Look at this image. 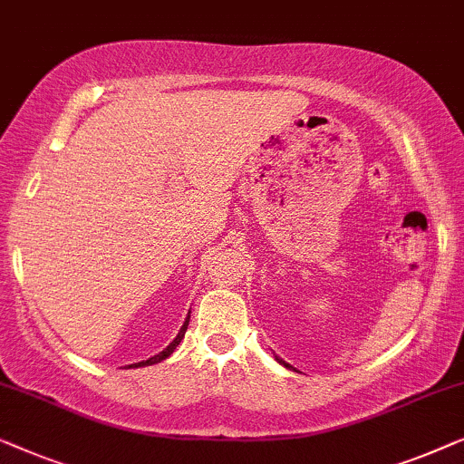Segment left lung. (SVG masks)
Instances as JSON below:
<instances>
[{
	"mask_svg": "<svg viewBox=\"0 0 464 464\" xmlns=\"http://www.w3.org/2000/svg\"><path fill=\"white\" fill-rule=\"evenodd\" d=\"M276 360H277L279 363H284V365H285V368H290V365H288V363H285V362H282V360H279V357H276Z\"/></svg>",
	"mask_w": 464,
	"mask_h": 464,
	"instance_id": "8db88e82",
	"label": "left lung"
}]
</instances>
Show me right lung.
Here are the masks:
<instances>
[{
    "mask_svg": "<svg viewBox=\"0 0 464 464\" xmlns=\"http://www.w3.org/2000/svg\"><path fill=\"white\" fill-rule=\"evenodd\" d=\"M187 325H188V317H187V322H185V325H182V328H180V332H179V336H176V338H174V341L168 344V349H164V351H161V353H160V355H155V357H151V360H147V362H139V363H132V365H130V368H139V365H153V363H158V362H161V360H166V357H169V355H172V353H174V349H176V347H179V344H180V341H182V338H185Z\"/></svg>",
    "mask_w": 464,
    "mask_h": 464,
    "instance_id": "right-lung-1",
    "label": "right lung"
}]
</instances>
